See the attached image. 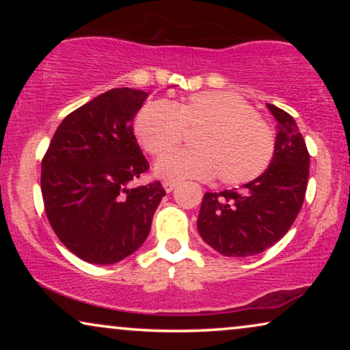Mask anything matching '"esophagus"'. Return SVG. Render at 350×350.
Returning a JSON list of instances; mask_svg holds the SVG:
<instances>
[{
	"mask_svg": "<svg viewBox=\"0 0 350 350\" xmlns=\"http://www.w3.org/2000/svg\"><path fill=\"white\" fill-rule=\"evenodd\" d=\"M162 186H164V189L167 191V193H172V191L176 188V183H174V181H164Z\"/></svg>",
	"mask_w": 350,
	"mask_h": 350,
	"instance_id": "1",
	"label": "esophagus"
}]
</instances>
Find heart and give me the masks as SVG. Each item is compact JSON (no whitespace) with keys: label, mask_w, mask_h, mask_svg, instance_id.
Segmentation results:
<instances>
[{"label":"heart","mask_w":350,"mask_h":350,"mask_svg":"<svg viewBox=\"0 0 350 350\" xmlns=\"http://www.w3.org/2000/svg\"><path fill=\"white\" fill-rule=\"evenodd\" d=\"M135 135L152 157L179 146L185 131L199 130L194 152H180L156 164V174L169 181L212 180L241 186L256 180L269 167L275 135L245 98L226 90L189 95L180 102L150 100L137 113Z\"/></svg>","instance_id":"heart-1"}]
</instances>
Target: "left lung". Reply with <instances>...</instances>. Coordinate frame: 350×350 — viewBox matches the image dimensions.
Instances as JSON below:
<instances>
[{
	"instance_id": "1",
	"label": "left lung",
	"mask_w": 350,
	"mask_h": 350,
	"mask_svg": "<svg viewBox=\"0 0 350 350\" xmlns=\"http://www.w3.org/2000/svg\"><path fill=\"white\" fill-rule=\"evenodd\" d=\"M277 121L275 151L262 175L243 189L205 193L198 218L200 237L224 256L265 252L288 232L304 202L309 152L298 124L267 103Z\"/></svg>"
}]
</instances>
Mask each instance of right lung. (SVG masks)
<instances>
[{
	"mask_svg": "<svg viewBox=\"0 0 350 350\" xmlns=\"http://www.w3.org/2000/svg\"><path fill=\"white\" fill-rule=\"evenodd\" d=\"M146 97L129 88L98 95L62 121L42 157L47 219L60 242L92 265L140 248L165 196L159 181L131 186L150 169L132 126Z\"/></svg>",
	"mask_w": 350,
	"mask_h": 350,
	"instance_id": "add662e5",
	"label": "right lung"
}]
</instances>
